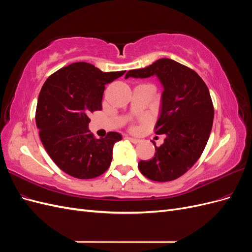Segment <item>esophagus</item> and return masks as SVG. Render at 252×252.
I'll return each instance as SVG.
<instances>
[{"instance_id":"1","label":"esophagus","mask_w":252,"mask_h":252,"mask_svg":"<svg viewBox=\"0 0 252 252\" xmlns=\"http://www.w3.org/2000/svg\"><path fill=\"white\" fill-rule=\"evenodd\" d=\"M129 141H130L131 143H133V144H138V143H140V140H138V139H134V138H127Z\"/></svg>"}]
</instances>
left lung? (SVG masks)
<instances>
[{
	"mask_svg": "<svg viewBox=\"0 0 252 252\" xmlns=\"http://www.w3.org/2000/svg\"><path fill=\"white\" fill-rule=\"evenodd\" d=\"M157 75L162 82L161 113L155 127L166 134L164 144L156 146L155 157L140 161L144 177L155 182H169L182 177L195 164L208 142L215 109L209 90L191 68L170 59H159L142 69L129 70L125 78Z\"/></svg>",
	"mask_w": 252,
	"mask_h": 252,
	"instance_id": "left-lung-1",
	"label": "left lung"
}]
</instances>
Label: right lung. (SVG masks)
<instances>
[{
    "instance_id": "right-lung-1",
    "label": "right lung",
    "mask_w": 252,
    "mask_h": 252,
    "mask_svg": "<svg viewBox=\"0 0 252 252\" xmlns=\"http://www.w3.org/2000/svg\"><path fill=\"white\" fill-rule=\"evenodd\" d=\"M125 71L103 72L86 62L61 68L44 83L37 98L35 123L53 162L73 178L87 180L109 168L112 149L122 140L110 131L96 139L88 129L89 114L102 110L105 85Z\"/></svg>"
}]
</instances>
